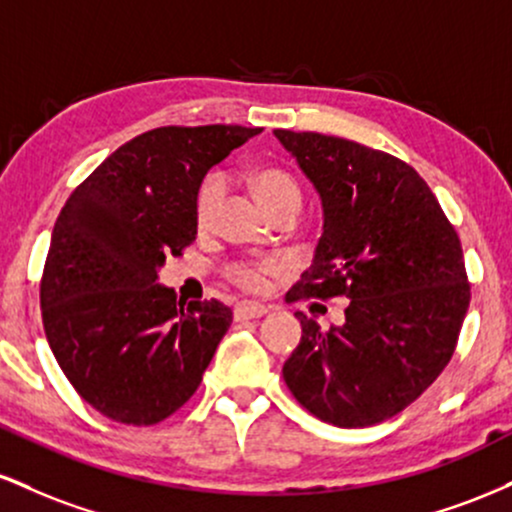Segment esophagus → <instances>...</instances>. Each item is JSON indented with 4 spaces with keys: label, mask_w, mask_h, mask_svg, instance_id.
Returning a JSON list of instances; mask_svg holds the SVG:
<instances>
[{
    "label": "esophagus",
    "mask_w": 512,
    "mask_h": 512,
    "mask_svg": "<svg viewBox=\"0 0 512 512\" xmlns=\"http://www.w3.org/2000/svg\"><path fill=\"white\" fill-rule=\"evenodd\" d=\"M269 308L262 303H252V301H243L236 305V320H255V317L267 315Z\"/></svg>",
    "instance_id": "1"
}]
</instances>
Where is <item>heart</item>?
Masks as SVG:
<instances>
[{
    "label": "heart",
    "instance_id": "obj_1",
    "mask_svg": "<svg viewBox=\"0 0 512 512\" xmlns=\"http://www.w3.org/2000/svg\"><path fill=\"white\" fill-rule=\"evenodd\" d=\"M226 185L228 182L221 173H211L204 178L195 202L199 226H209L211 219H214L216 207H219L221 197L226 195ZM252 185H255L257 197H260V202L269 214H274L281 207H289V204L301 209V190H298L296 180L289 173H284V170L264 168L255 175ZM279 272H284V262L279 257H267V260L260 262H240L231 267V276L236 279V284L248 291H264L269 284V276Z\"/></svg>",
    "mask_w": 512,
    "mask_h": 512
}]
</instances>
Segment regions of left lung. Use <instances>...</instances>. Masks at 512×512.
Masks as SVG:
<instances>
[{"instance_id":"left-lung-1","label":"left lung","mask_w":512,"mask_h":512,"mask_svg":"<svg viewBox=\"0 0 512 512\" xmlns=\"http://www.w3.org/2000/svg\"><path fill=\"white\" fill-rule=\"evenodd\" d=\"M322 202L313 264L286 301L344 296V322L303 337L284 363L291 395L339 428L392 419L443 373L469 308L462 245L414 168L317 132L274 129Z\"/></svg>"}]
</instances>
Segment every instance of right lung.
<instances>
[{
  "instance_id": "1",
  "label": "right lung",
  "mask_w": 512,
  "mask_h": 512,
  "mask_svg": "<svg viewBox=\"0 0 512 512\" xmlns=\"http://www.w3.org/2000/svg\"><path fill=\"white\" fill-rule=\"evenodd\" d=\"M262 127H158L122 144L67 199L40 284L45 337L74 390L108 419L178 411L233 322L221 301H178L166 255L197 236L204 175Z\"/></svg>"
}]
</instances>
